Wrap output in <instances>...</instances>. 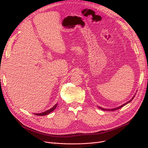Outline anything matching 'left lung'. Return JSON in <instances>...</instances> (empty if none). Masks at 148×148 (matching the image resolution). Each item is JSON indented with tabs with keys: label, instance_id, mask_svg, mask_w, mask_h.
Here are the masks:
<instances>
[{
	"label": "left lung",
	"instance_id": "left-lung-1",
	"mask_svg": "<svg viewBox=\"0 0 148 148\" xmlns=\"http://www.w3.org/2000/svg\"><path fill=\"white\" fill-rule=\"evenodd\" d=\"M134 97H135V95L133 96V97L132 98L130 101H128L127 102V103H125V104H122V106H119V107H116V108H112V109H106V108H101V107H98V108H100V109H101V110H105V111H108V110H110V111H114V110H118V109H119V108H122V107H123L124 106H125L126 104H127L128 103H129L130 102H131L132 100L133 99V98H134Z\"/></svg>",
	"mask_w": 148,
	"mask_h": 148
}]
</instances>
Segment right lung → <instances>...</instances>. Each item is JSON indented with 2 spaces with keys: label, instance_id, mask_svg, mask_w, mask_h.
Returning <instances> with one entry per match:
<instances>
[{
  "label": "right lung",
  "instance_id": "right-lung-1",
  "mask_svg": "<svg viewBox=\"0 0 148 148\" xmlns=\"http://www.w3.org/2000/svg\"><path fill=\"white\" fill-rule=\"evenodd\" d=\"M57 106H58V104L54 105L53 107H51V108H50V109H49V110H47V111H45V112H42V113H34V114H35V115H37V116H45V115H47V114H49L50 113H51V112H53V110H55V108H56Z\"/></svg>",
  "mask_w": 148,
  "mask_h": 148
}]
</instances>
